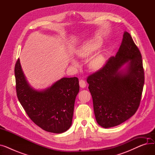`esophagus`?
<instances>
[{"instance_id":"34e87169","label":"esophagus","mask_w":155,"mask_h":155,"mask_svg":"<svg viewBox=\"0 0 155 155\" xmlns=\"http://www.w3.org/2000/svg\"><path fill=\"white\" fill-rule=\"evenodd\" d=\"M79 85L81 88H85L86 87V83L85 82V80H80L79 81Z\"/></svg>"}]
</instances>
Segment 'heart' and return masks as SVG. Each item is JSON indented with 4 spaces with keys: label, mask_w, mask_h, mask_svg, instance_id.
<instances>
[{
    "label": "heart",
    "mask_w": 155,
    "mask_h": 155,
    "mask_svg": "<svg viewBox=\"0 0 155 155\" xmlns=\"http://www.w3.org/2000/svg\"><path fill=\"white\" fill-rule=\"evenodd\" d=\"M101 42L99 39H93L87 43L82 48L78 51L77 54L82 58H87L91 56L101 46ZM104 57L102 54H99L95 56L90 62V67L94 70L101 68L104 63Z\"/></svg>",
    "instance_id": "heart-1"
}]
</instances>
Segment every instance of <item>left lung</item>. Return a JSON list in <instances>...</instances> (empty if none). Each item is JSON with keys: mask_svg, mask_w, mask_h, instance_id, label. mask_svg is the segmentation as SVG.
Listing matches in <instances>:
<instances>
[{"mask_svg": "<svg viewBox=\"0 0 155 155\" xmlns=\"http://www.w3.org/2000/svg\"><path fill=\"white\" fill-rule=\"evenodd\" d=\"M124 70L120 68L124 64ZM97 123L114 127L133 116L140 106L144 83L142 56L127 32L115 56L87 79Z\"/></svg>", "mask_w": 155, "mask_h": 155, "instance_id": "1", "label": "left lung"}]
</instances>
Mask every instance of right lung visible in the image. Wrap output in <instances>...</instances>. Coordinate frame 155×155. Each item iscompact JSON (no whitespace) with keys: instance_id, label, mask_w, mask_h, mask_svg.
<instances>
[{"instance_id":"add662e5","label":"right lung","mask_w":155,"mask_h":155,"mask_svg":"<svg viewBox=\"0 0 155 155\" xmlns=\"http://www.w3.org/2000/svg\"><path fill=\"white\" fill-rule=\"evenodd\" d=\"M17 97L29 117L48 132L62 133L70 127L76 97L79 92L77 77H64L43 91L31 87L21 68L19 58L15 65Z\"/></svg>"}]
</instances>
